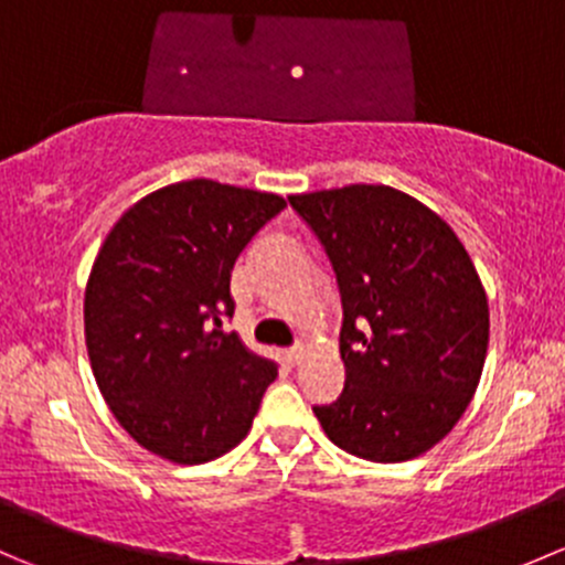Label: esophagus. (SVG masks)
Instances as JSON below:
<instances>
[{"label": "esophagus", "mask_w": 565, "mask_h": 565, "mask_svg": "<svg viewBox=\"0 0 565 565\" xmlns=\"http://www.w3.org/2000/svg\"><path fill=\"white\" fill-rule=\"evenodd\" d=\"M284 361H287L289 366H295V363L303 361V347H292V350L284 352Z\"/></svg>", "instance_id": "1"}]
</instances>
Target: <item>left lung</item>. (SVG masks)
<instances>
[{
	"label": "left lung",
	"instance_id": "8db88e82",
	"mask_svg": "<svg viewBox=\"0 0 565 565\" xmlns=\"http://www.w3.org/2000/svg\"><path fill=\"white\" fill-rule=\"evenodd\" d=\"M341 292L344 391L315 407L324 435L366 461L435 448L476 396L489 303L457 232L391 185L292 193Z\"/></svg>",
	"mask_w": 565,
	"mask_h": 565
}]
</instances>
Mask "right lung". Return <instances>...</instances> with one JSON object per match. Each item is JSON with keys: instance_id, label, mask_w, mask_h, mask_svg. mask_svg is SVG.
Listing matches in <instances>:
<instances>
[{"instance_id": "obj_1", "label": "right lung", "mask_w": 565, "mask_h": 565, "mask_svg": "<svg viewBox=\"0 0 565 565\" xmlns=\"http://www.w3.org/2000/svg\"><path fill=\"white\" fill-rule=\"evenodd\" d=\"M284 207L278 193L172 182L125 210L95 256L84 292L95 383L156 457L202 465L250 431L278 366L221 333V319L235 311L237 256Z\"/></svg>"}]
</instances>
